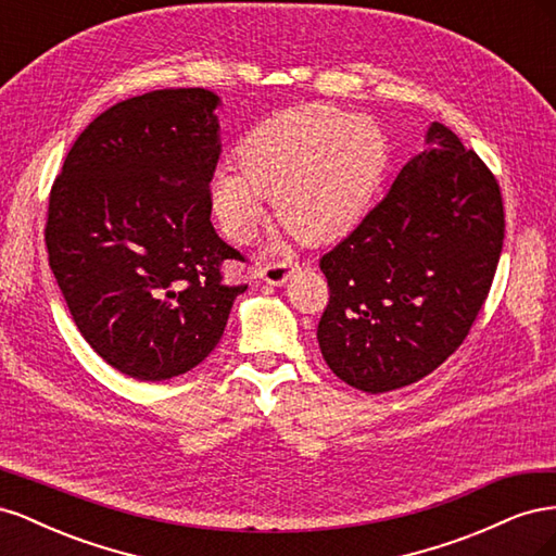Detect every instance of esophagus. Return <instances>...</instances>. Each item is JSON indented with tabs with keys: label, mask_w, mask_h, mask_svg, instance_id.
Returning a JSON list of instances; mask_svg holds the SVG:
<instances>
[{
	"label": "esophagus",
	"mask_w": 556,
	"mask_h": 556,
	"mask_svg": "<svg viewBox=\"0 0 556 556\" xmlns=\"http://www.w3.org/2000/svg\"><path fill=\"white\" fill-rule=\"evenodd\" d=\"M296 264H288V262H271L266 264L262 268V278L268 282V285H276V288H280V285H285L290 280V276L296 271Z\"/></svg>",
	"instance_id": "esophagus-1"
}]
</instances>
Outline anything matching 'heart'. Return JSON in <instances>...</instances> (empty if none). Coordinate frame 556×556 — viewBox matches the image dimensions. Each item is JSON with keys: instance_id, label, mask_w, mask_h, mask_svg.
I'll use <instances>...</instances> for the list:
<instances>
[{"instance_id": "1", "label": "heart", "mask_w": 556, "mask_h": 556, "mask_svg": "<svg viewBox=\"0 0 556 556\" xmlns=\"http://www.w3.org/2000/svg\"><path fill=\"white\" fill-rule=\"evenodd\" d=\"M239 172L211 182L213 211L229 239L248 243L276 199L280 225L294 239L325 245L343 239L371 208L390 143L368 117L333 106L280 111L252 127L237 148Z\"/></svg>"}]
</instances>
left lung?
I'll use <instances>...</instances> for the list:
<instances>
[{
    "instance_id": "obj_1",
    "label": "left lung",
    "mask_w": 556,
    "mask_h": 556,
    "mask_svg": "<svg viewBox=\"0 0 556 556\" xmlns=\"http://www.w3.org/2000/svg\"><path fill=\"white\" fill-rule=\"evenodd\" d=\"M425 141L380 204L319 260L329 282L319 350L368 394L422 380L464 343L501 257L494 174L441 123Z\"/></svg>"
}]
</instances>
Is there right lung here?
<instances>
[{"label": "right lung", "instance_id": "add662e5", "mask_svg": "<svg viewBox=\"0 0 556 556\" xmlns=\"http://www.w3.org/2000/svg\"><path fill=\"white\" fill-rule=\"evenodd\" d=\"M220 97L153 90L83 129L48 201V264L90 348L137 380H169L220 343L241 260L211 225Z\"/></svg>", "mask_w": 556, "mask_h": 556}]
</instances>
